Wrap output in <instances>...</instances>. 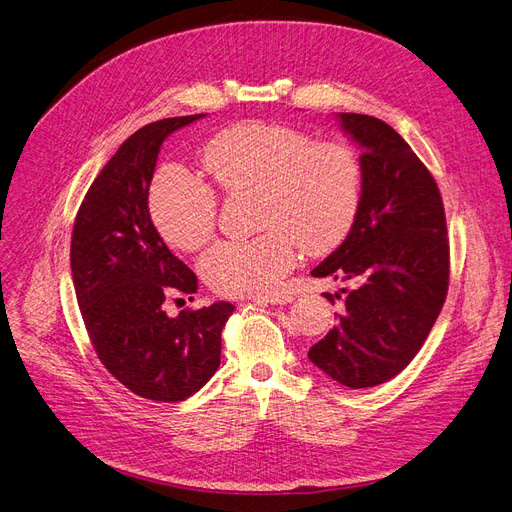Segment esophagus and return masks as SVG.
Here are the masks:
<instances>
[{
    "label": "esophagus",
    "instance_id": "1",
    "mask_svg": "<svg viewBox=\"0 0 512 512\" xmlns=\"http://www.w3.org/2000/svg\"><path fill=\"white\" fill-rule=\"evenodd\" d=\"M294 296L288 292H275V294H267V296H258L256 302L260 304H288L292 302Z\"/></svg>",
    "mask_w": 512,
    "mask_h": 512
}]
</instances>
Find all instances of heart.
Wrapping results in <instances>:
<instances>
[{
	"label": "heart",
	"instance_id": "obj_1",
	"mask_svg": "<svg viewBox=\"0 0 512 512\" xmlns=\"http://www.w3.org/2000/svg\"><path fill=\"white\" fill-rule=\"evenodd\" d=\"M201 163L220 191H256V229L264 231L220 241L201 258V277L222 296L271 292L294 269L298 248L332 252L357 220L363 170L344 142L315 140L275 121H243L214 134ZM149 212L170 245L197 252L214 235L218 201L206 180L168 166L153 178Z\"/></svg>",
	"mask_w": 512,
	"mask_h": 512
}]
</instances>
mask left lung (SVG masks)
Returning a JSON list of instances; mask_svg holds the SVG:
<instances>
[{"instance_id": "8db88e82", "label": "left lung", "mask_w": 512, "mask_h": 512, "mask_svg": "<svg viewBox=\"0 0 512 512\" xmlns=\"http://www.w3.org/2000/svg\"><path fill=\"white\" fill-rule=\"evenodd\" d=\"M338 119L363 149L361 206L351 233L311 275L353 288H342L344 313L309 359L332 380L367 388L422 349L447 296L449 241L439 187L412 147L378 117Z\"/></svg>"}]
</instances>
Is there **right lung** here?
I'll return each mask as SVG.
<instances>
[{"instance_id": "add662e5", "label": "right lung", "mask_w": 512, "mask_h": 512, "mask_svg": "<svg viewBox=\"0 0 512 512\" xmlns=\"http://www.w3.org/2000/svg\"><path fill=\"white\" fill-rule=\"evenodd\" d=\"M199 115L168 117L134 132L100 170L73 224L71 273L90 342L111 376L138 397L185 401L220 365L231 302L168 317L174 292L195 294L197 277L163 243L149 214L159 147Z\"/></svg>"}]
</instances>
